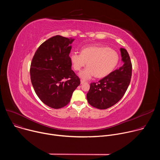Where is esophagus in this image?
<instances>
[{
    "mask_svg": "<svg viewBox=\"0 0 160 160\" xmlns=\"http://www.w3.org/2000/svg\"><path fill=\"white\" fill-rule=\"evenodd\" d=\"M85 81H84V80H80V83H81V84H82V83H85Z\"/></svg>",
    "mask_w": 160,
    "mask_h": 160,
    "instance_id": "obj_1",
    "label": "esophagus"
}]
</instances>
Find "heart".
Here are the masks:
<instances>
[{
	"label": "heart",
	"instance_id": "heart-1",
	"mask_svg": "<svg viewBox=\"0 0 160 160\" xmlns=\"http://www.w3.org/2000/svg\"><path fill=\"white\" fill-rule=\"evenodd\" d=\"M70 60L76 71L80 70L87 63L88 66L79 76L83 80H88L95 75L97 78H103L109 75L118 63L119 55L108 47L92 45L83 48L80 54L72 53Z\"/></svg>",
	"mask_w": 160,
	"mask_h": 160
}]
</instances>
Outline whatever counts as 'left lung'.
I'll use <instances>...</instances> for the list:
<instances>
[{"mask_svg":"<svg viewBox=\"0 0 160 160\" xmlns=\"http://www.w3.org/2000/svg\"><path fill=\"white\" fill-rule=\"evenodd\" d=\"M120 52L122 66L98 82L90 83L87 99L94 108L105 109L112 106L122 98L128 88L132 77V62L126 49L120 48Z\"/></svg>","mask_w":160,"mask_h":160,"instance_id":"1","label":"left lung"}]
</instances>
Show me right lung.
Wrapping results in <instances>:
<instances>
[{
    "label": "right lung",
    "instance_id": "add662e5",
    "mask_svg": "<svg viewBox=\"0 0 160 160\" xmlns=\"http://www.w3.org/2000/svg\"><path fill=\"white\" fill-rule=\"evenodd\" d=\"M73 41L61 35L49 38L40 45L31 62L35 92L42 102L54 109L69 103L73 91L80 84L72 70L69 56Z\"/></svg>",
    "mask_w": 160,
    "mask_h": 160
}]
</instances>
